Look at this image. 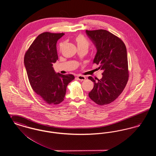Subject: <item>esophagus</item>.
<instances>
[{"label": "esophagus", "mask_w": 156, "mask_h": 156, "mask_svg": "<svg viewBox=\"0 0 156 156\" xmlns=\"http://www.w3.org/2000/svg\"><path fill=\"white\" fill-rule=\"evenodd\" d=\"M76 78H77V79H78V80H80V81H84V80L86 79V78H85L84 76L81 75H78V76H76Z\"/></svg>", "instance_id": "34e87169"}]
</instances>
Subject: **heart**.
<instances>
[{"mask_svg": "<svg viewBox=\"0 0 156 156\" xmlns=\"http://www.w3.org/2000/svg\"><path fill=\"white\" fill-rule=\"evenodd\" d=\"M75 41L78 45V48H83L88 50L90 45V42L89 40L85 37L82 34H79L76 37H75ZM64 43H61L59 44V48L61 49Z\"/></svg>", "mask_w": 156, "mask_h": 156, "instance_id": "b5f03b06", "label": "heart"}]
</instances>
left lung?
Wrapping results in <instances>:
<instances>
[{"instance_id": "left-lung-1", "label": "left lung", "mask_w": 156, "mask_h": 156, "mask_svg": "<svg viewBox=\"0 0 156 156\" xmlns=\"http://www.w3.org/2000/svg\"><path fill=\"white\" fill-rule=\"evenodd\" d=\"M88 37L96 45L97 52L93 63L103 70L102 78L95 81L89 93L91 100L99 105L111 104L118 98L129 80L126 47L123 41L107 30H86Z\"/></svg>"}]
</instances>
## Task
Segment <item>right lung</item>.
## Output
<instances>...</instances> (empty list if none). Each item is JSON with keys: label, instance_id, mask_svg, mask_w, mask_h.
Listing matches in <instances>:
<instances>
[{"label": "right lung", "instance_id": "1", "mask_svg": "<svg viewBox=\"0 0 156 156\" xmlns=\"http://www.w3.org/2000/svg\"><path fill=\"white\" fill-rule=\"evenodd\" d=\"M65 34L44 32L37 36L24 55V62L30 85L48 105L62 102L68 84L75 78L72 74H55L53 63L58 59L56 44Z\"/></svg>", "mask_w": 156, "mask_h": 156}]
</instances>
